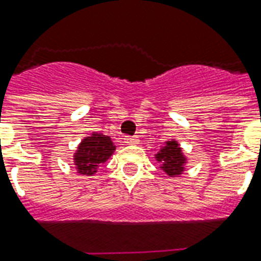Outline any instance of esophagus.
<instances>
[{"label": "esophagus", "mask_w": 261, "mask_h": 261, "mask_svg": "<svg viewBox=\"0 0 261 261\" xmlns=\"http://www.w3.org/2000/svg\"><path fill=\"white\" fill-rule=\"evenodd\" d=\"M138 137H125L124 142L125 144H137L138 142Z\"/></svg>", "instance_id": "34e87169"}]
</instances>
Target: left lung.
Here are the masks:
<instances>
[{"label":"left lung","mask_w":261,"mask_h":261,"mask_svg":"<svg viewBox=\"0 0 261 261\" xmlns=\"http://www.w3.org/2000/svg\"><path fill=\"white\" fill-rule=\"evenodd\" d=\"M156 160L160 163V169L170 177H178L184 171L187 158L182 153L177 141H167L166 145L155 155Z\"/></svg>","instance_id":"left-lung-1"}]
</instances>
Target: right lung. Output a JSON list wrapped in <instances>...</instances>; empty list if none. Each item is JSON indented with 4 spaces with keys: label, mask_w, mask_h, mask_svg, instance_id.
<instances>
[{
    "label": "right lung",
    "mask_w": 261,
    "mask_h": 261,
    "mask_svg": "<svg viewBox=\"0 0 261 261\" xmlns=\"http://www.w3.org/2000/svg\"><path fill=\"white\" fill-rule=\"evenodd\" d=\"M116 146L113 145L111 137L92 133L90 137H86L74 153V165L77 173L82 175H94L99 165L105 163L109 159Z\"/></svg>",
    "instance_id": "obj_1"
}]
</instances>
